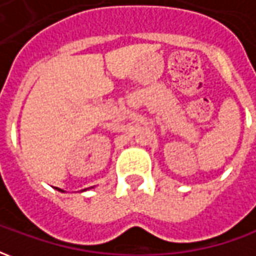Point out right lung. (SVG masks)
<instances>
[{
    "label": "right lung",
    "mask_w": 256,
    "mask_h": 256,
    "mask_svg": "<svg viewBox=\"0 0 256 256\" xmlns=\"http://www.w3.org/2000/svg\"><path fill=\"white\" fill-rule=\"evenodd\" d=\"M58 190H60V192H63V190H62V189H58Z\"/></svg>",
    "instance_id": "obj_1"
}]
</instances>
